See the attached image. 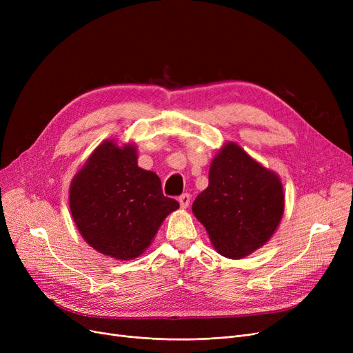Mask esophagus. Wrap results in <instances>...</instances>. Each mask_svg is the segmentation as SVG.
<instances>
[{"instance_id":"1","label":"esophagus","mask_w":353,"mask_h":353,"mask_svg":"<svg viewBox=\"0 0 353 353\" xmlns=\"http://www.w3.org/2000/svg\"><path fill=\"white\" fill-rule=\"evenodd\" d=\"M190 194L189 193H183L180 197H179V203H180V206L183 208V209H186L189 205H190Z\"/></svg>"}]
</instances>
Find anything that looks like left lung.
<instances>
[{
    "label": "left lung",
    "instance_id": "8db88e82",
    "mask_svg": "<svg viewBox=\"0 0 353 353\" xmlns=\"http://www.w3.org/2000/svg\"><path fill=\"white\" fill-rule=\"evenodd\" d=\"M192 210L217 253L242 259L262 248L279 226L285 210L282 181L230 141L213 159L209 186Z\"/></svg>",
    "mask_w": 353,
    "mask_h": 353
}]
</instances>
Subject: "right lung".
<instances>
[{
	"label": "right lung",
	"instance_id": "right-lung-1",
	"mask_svg": "<svg viewBox=\"0 0 353 353\" xmlns=\"http://www.w3.org/2000/svg\"><path fill=\"white\" fill-rule=\"evenodd\" d=\"M179 209L153 172L137 165L133 144L107 140L91 153L70 186V210L85 242L117 261L140 256L163 220Z\"/></svg>",
	"mask_w": 353,
	"mask_h": 353
}]
</instances>
